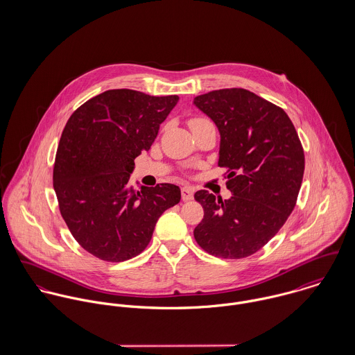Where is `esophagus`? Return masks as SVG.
<instances>
[{
  "mask_svg": "<svg viewBox=\"0 0 355 355\" xmlns=\"http://www.w3.org/2000/svg\"><path fill=\"white\" fill-rule=\"evenodd\" d=\"M194 198V189L184 186L182 187V200L183 201H191Z\"/></svg>",
  "mask_w": 355,
  "mask_h": 355,
  "instance_id": "1",
  "label": "esophagus"
}]
</instances>
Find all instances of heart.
<instances>
[{"label": "heart", "mask_w": 355, "mask_h": 355, "mask_svg": "<svg viewBox=\"0 0 355 355\" xmlns=\"http://www.w3.org/2000/svg\"><path fill=\"white\" fill-rule=\"evenodd\" d=\"M205 119H193L191 121H190V124H193V123H197V121H202Z\"/></svg>", "instance_id": "b5f03b06"}]
</instances>
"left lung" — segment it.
I'll return each instance as SVG.
<instances>
[{
  "label": "left lung",
  "instance_id": "1",
  "mask_svg": "<svg viewBox=\"0 0 355 355\" xmlns=\"http://www.w3.org/2000/svg\"><path fill=\"white\" fill-rule=\"evenodd\" d=\"M220 132L218 166L228 171L230 200L196 193L202 221L197 243L220 258H245L263 248L291 214L304 171V148L287 113L245 89L194 98Z\"/></svg>",
  "mask_w": 355,
  "mask_h": 355
}]
</instances>
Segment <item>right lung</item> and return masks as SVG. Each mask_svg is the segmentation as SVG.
I'll use <instances>...</instances> for the list:
<instances>
[{
    "instance_id": "add662e5",
    "label": "right lung",
    "mask_w": 355,
    "mask_h": 355,
    "mask_svg": "<svg viewBox=\"0 0 355 355\" xmlns=\"http://www.w3.org/2000/svg\"><path fill=\"white\" fill-rule=\"evenodd\" d=\"M179 101L141 92L107 90L68 119L55 153L53 187L75 241L94 257L121 262L142 253L159 216L180 189L130 184L134 159L149 152L159 124Z\"/></svg>"
}]
</instances>
